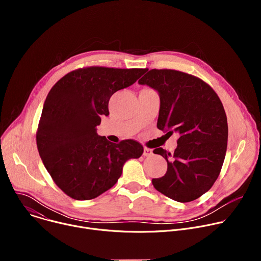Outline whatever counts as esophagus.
Masks as SVG:
<instances>
[{
    "mask_svg": "<svg viewBox=\"0 0 261 261\" xmlns=\"http://www.w3.org/2000/svg\"><path fill=\"white\" fill-rule=\"evenodd\" d=\"M153 155V150L152 148H148L146 146L143 147V156L148 157V156H152Z\"/></svg>",
    "mask_w": 261,
    "mask_h": 261,
    "instance_id": "esophagus-1",
    "label": "esophagus"
}]
</instances>
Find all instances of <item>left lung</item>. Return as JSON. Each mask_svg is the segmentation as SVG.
<instances>
[{
	"mask_svg": "<svg viewBox=\"0 0 261 261\" xmlns=\"http://www.w3.org/2000/svg\"><path fill=\"white\" fill-rule=\"evenodd\" d=\"M158 91V129L179 134L173 154L158 147L154 154L167 161V171L153 178L156 190L178 201L189 202L207 192L224 162L228 125L224 107L216 92L191 74L152 69L138 81Z\"/></svg>",
	"mask_w": 261,
	"mask_h": 261,
	"instance_id": "1",
	"label": "left lung"
}]
</instances>
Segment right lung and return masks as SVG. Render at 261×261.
<instances>
[{
    "label": "right lung",
    "mask_w": 261,
    "mask_h": 261,
    "mask_svg": "<svg viewBox=\"0 0 261 261\" xmlns=\"http://www.w3.org/2000/svg\"><path fill=\"white\" fill-rule=\"evenodd\" d=\"M145 69L92 66L73 70L49 91L36 141L41 160L58 187L69 197L90 200L118 181L126 161L139 158L143 146L99 136L96 127L108 116L110 97L133 85Z\"/></svg>",
    "instance_id": "obj_1"
}]
</instances>
